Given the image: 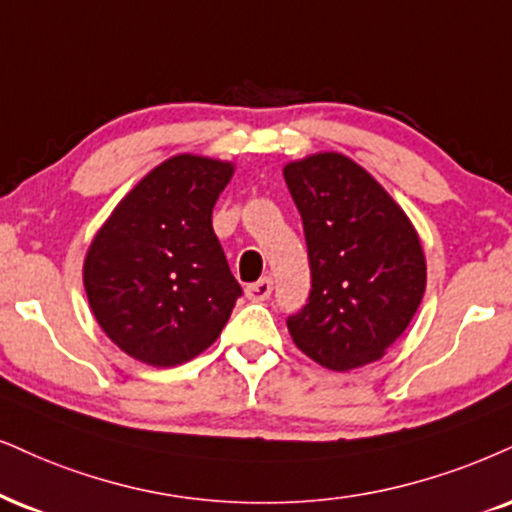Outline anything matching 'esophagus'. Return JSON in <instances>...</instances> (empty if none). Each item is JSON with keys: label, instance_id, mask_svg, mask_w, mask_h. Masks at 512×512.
I'll use <instances>...</instances> for the list:
<instances>
[{"label": "esophagus", "instance_id": "obj_1", "mask_svg": "<svg viewBox=\"0 0 512 512\" xmlns=\"http://www.w3.org/2000/svg\"><path fill=\"white\" fill-rule=\"evenodd\" d=\"M270 294H273V280H270V277H261L258 282L246 285V296H249L251 301H266Z\"/></svg>", "mask_w": 512, "mask_h": 512}]
</instances>
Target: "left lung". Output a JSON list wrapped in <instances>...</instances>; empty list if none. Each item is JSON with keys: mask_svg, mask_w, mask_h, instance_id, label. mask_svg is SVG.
<instances>
[{"mask_svg": "<svg viewBox=\"0 0 512 512\" xmlns=\"http://www.w3.org/2000/svg\"><path fill=\"white\" fill-rule=\"evenodd\" d=\"M285 180L311 263V294L287 327L325 368L346 372L384 356L427 285L420 237L368 170L325 151L287 163Z\"/></svg>", "mask_w": 512, "mask_h": 512, "instance_id": "8db88e82", "label": "left lung"}]
</instances>
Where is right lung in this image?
<instances>
[{"label":"right lung","instance_id":"1","mask_svg":"<svg viewBox=\"0 0 512 512\" xmlns=\"http://www.w3.org/2000/svg\"><path fill=\"white\" fill-rule=\"evenodd\" d=\"M235 166L180 154L130 189L92 239L82 268L106 337L137 361L170 368L223 332L242 287L230 273L213 206Z\"/></svg>","mask_w":512,"mask_h":512}]
</instances>
